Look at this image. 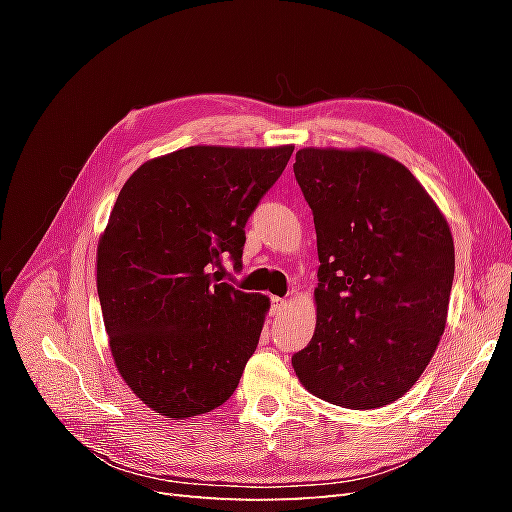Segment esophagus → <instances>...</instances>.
Instances as JSON below:
<instances>
[{
	"mask_svg": "<svg viewBox=\"0 0 512 512\" xmlns=\"http://www.w3.org/2000/svg\"><path fill=\"white\" fill-rule=\"evenodd\" d=\"M286 307H288L286 299H280V297H273L271 299V314H282Z\"/></svg>",
	"mask_w": 512,
	"mask_h": 512,
	"instance_id": "esophagus-1",
	"label": "esophagus"
}]
</instances>
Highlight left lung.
I'll return each mask as SVG.
<instances>
[{
    "instance_id": "1",
    "label": "left lung",
    "mask_w": 512,
    "mask_h": 512,
    "mask_svg": "<svg viewBox=\"0 0 512 512\" xmlns=\"http://www.w3.org/2000/svg\"><path fill=\"white\" fill-rule=\"evenodd\" d=\"M292 168L320 260L316 331L292 367L329 404L389 406L421 378L444 333L451 228L410 170L380 151L305 147Z\"/></svg>"
}]
</instances>
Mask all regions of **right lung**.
<instances>
[{
    "instance_id": "add662e5",
    "label": "right lung",
    "mask_w": 512,
    "mask_h": 512,
    "mask_svg": "<svg viewBox=\"0 0 512 512\" xmlns=\"http://www.w3.org/2000/svg\"><path fill=\"white\" fill-rule=\"evenodd\" d=\"M294 147L196 145L123 183L98 241L96 282L119 376L168 421L220 408L258 346L269 297L220 282L245 222Z\"/></svg>"
}]
</instances>
